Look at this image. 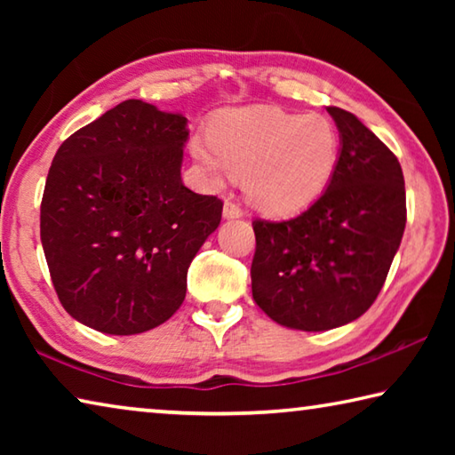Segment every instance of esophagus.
I'll use <instances>...</instances> for the list:
<instances>
[{"label":"esophagus","mask_w":455,"mask_h":455,"mask_svg":"<svg viewBox=\"0 0 455 455\" xmlns=\"http://www.w3.org/2000/svg\"><path fill=\"white\" fill-rule=\"evenodd\" d=\"M222 217H225L227 220H230V219H241V217H243V209H241V206H238L236 203H233V200H227L225 209H222Z\"/></svg>","instance_id":"34e87169"}]
</instances>
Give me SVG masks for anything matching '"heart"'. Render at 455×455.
<instances>
[{
	"label": "heart",
	"mask_w": 455,
	"mask_h": 455,
	"mask_svg": "<svg viewBox=\"0 0 455 455\" xmlns=\"http://www.w3.org/2000/svg\"><path fill=\"white\" fill-rule=\"evenodd\" d=\"M211 140L195 138L192 156L217 184L244 174L246 198L268 214L307 209L339 160V132L321 114L238 108L212 122Z\"/></svg>",
	"instance_id": "b5f03b06"
}]
</instances>
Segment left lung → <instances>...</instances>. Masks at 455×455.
Instances as JSON below:
<instances>
[{
  "instance_id": "obj_1",
  "label": "left lung",
  "mask_w": 455,
  "mask_h": 455,
  "mask_svg": "<svg viewBox=\"0 0 455 455\" xmlns=\"http://www.w3.org/2000/svg\"><path fill=\"white\" fill-rule=\"evenodd\" d=\"M341 148L327 190L291 220L252 222V299L283 327L327 331L379 295L405 230L395 154L357 116L329 106Z\"/></svg>"
}]
</instances>
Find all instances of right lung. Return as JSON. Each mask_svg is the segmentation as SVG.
I'll return each instance as SVG.
<instances>
[{
  "instance_id": "right-lung-1",
  "label": "right lung",
  "mask_w": 455,
  "mask_h": 455,
  "mask_svg": "<svg viewBox=\"0 0 455 455\" xmlns=\"http://www.w3.org/2000/svg\"><path fill=\"white\" fill-rule=\"evenodd\" d=\"M187 118L126 100L60 146L40 233L53 289L76 321L108 335L163 325L222 203L182 184Z\"/></svg>"
}]
</instances>
